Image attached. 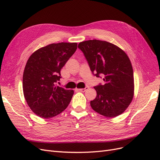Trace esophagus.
Listing matches in <instances>:
<instances>
[{
  "instance_id": "esophagus-1",
  "label": "esophagus",
  "mask_w": 160,
  "mask_h": 160,
  "mask_svg": "<svg viewBox=\"0 0 160 160\" xmlns=\"http://www.w3.org/2000/svg\"><path fill=\"white\" fill-rule=\"evenodd\" d=\"M89 89V88H88V87H86V88H83V89H77V90H78V91H85L86 90H88Z\"/></svg>"
}]
</instances>
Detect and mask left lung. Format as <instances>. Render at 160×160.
I'll list each match as a JSON object with an SVG mask.
<instances>
[{
    "instance_id": "left-lung-1",
    "label": "left lung",
    "mask_w": 160,
    "mask_h": 160,
    "mask_svg": "<svg viewBox=\"0 0 160 160\" xmlns=\"http://www.w3.org/2000/svg\"><path fill=\"white\" fill-rule=\"evenodd\" d=\"M91 72L103 77L104 85L94 87L97 92L90 105L95 111L107 118L123 113L134 95L133 71L125 52L105 41L89 40L79 43Z\"/></svg>"
}]
</instances>
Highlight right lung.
<instances>
[{"mask_svg": "<svg viewBox=\"0 0 160 160\" xmlns=\"http://www.w3.org/2000/svg\"><path fill=\"white\" fill-rule=\"evenodd\" d=\"M77 49V42L52 43L37 49L28 58L23 72V94L38 117L53 118L69 105L74 91L56 83L60 80L62 67Z\"/></svg>", "mask_w": 160, "mask_h": 160, "instance_id": "add662e5", "label": "right lung"}]
</instances>
